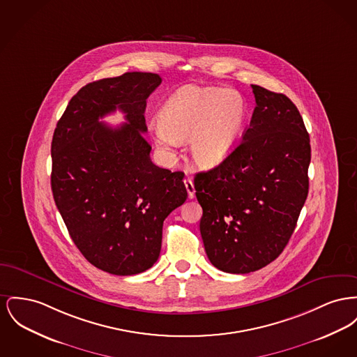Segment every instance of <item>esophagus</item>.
<instances>
[{"label": "esophagus", "instance_id": "1", "mask_svg": "<svg viewBox=\"0 0 357 357\" xmlns=\"http://www.w3.org/2000/svg\"><path fill=\"white\" fill-rule=\"evenodd\" d=\"M183 182H185V188H186V191H188V195H189L190 199H191V198H194V195H195V189H194V183H192V181H191L190 178H186Z\"/></svg>", "mask_w": 357, "mask_h": 357}]
</instances>
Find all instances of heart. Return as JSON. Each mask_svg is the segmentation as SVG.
Wrapping results in <instances>:
<instances>
[{
    "label": "heart",
    "instance_id": "heart-1",
    "mask_svg": "<svg viewBox=\"0 0 357 357\" xmlns=\"http://www.w3.org/2000/svg\"><path fill=\"white\" fill-rule=\"evenodd\" d=\"M247 116V101L238 91L189 86L160 109L153 139L163 151L189 139L192 162L201 168L215 167L241 140Z\"/></svg>",
    "mask_w": 357,
    "mask_h": 357
}]
</instances>
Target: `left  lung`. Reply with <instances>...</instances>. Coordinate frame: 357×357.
Here are the masks:
<instances>
[{
  "label": "left lung",
  "instance_id": "left-lung-1",
  "mask_svg": "<svg viewBox=\"0 0 357 357\" xmlns=\"http://www.w3.org/2000/svg\"><path fill=\"white\" fill-rule=\"evenodd\" d=\"M252 91L256 107L240 144L194 178L205 251L224 273H253L273 261L309 192L312 148L299 110L284 94L257 84Z\"/></svg>",
  "mask_w": 357,
  "mask_h": 357
}]
</instances>
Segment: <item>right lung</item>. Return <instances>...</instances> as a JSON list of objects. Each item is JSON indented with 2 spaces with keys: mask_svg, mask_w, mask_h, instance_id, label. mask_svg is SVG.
I'll use <instances>...</instances> for the list:
<instances>
[{
  "mask_svg": "<svg viewBox=\"0 0 357 357\" xmlns=\"http://www.w3.org/2000/svg\"><path fill=\"white\" fill-rule=\"evenodd\" d=\"M162 84L152 73H126L84 86L58 121L52 144L51 189L67 231L89 263L105 273H144L159 257L163 221L188 191L182 171L158 167L144 112ZM120 108L127 123H99Z\"/></svg>",
  "mask_w": 357,
  "mask_h": 357,
  "instance_id": "add662e5",
  "label": "right lung"
}]
</instances>
